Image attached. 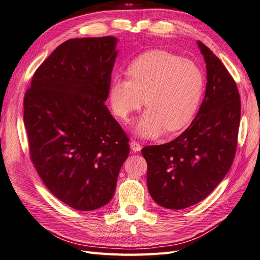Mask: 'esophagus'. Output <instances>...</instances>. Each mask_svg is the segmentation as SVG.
I'll list each match as a JSON object with an SVG mask.
<instances>
[{"label":"esophagus","mask_w":260,"mask_h":260,"mask_svg":"<svg viewBox=\"0 0 260 260\" xmlns=\"http://www.w3.org/2000/svg\"><path fill=\"white\" fill-rule=\"evenodd\" d=\"M130 148L132 149L133 152H140L141 148H142V146H141V144L139 142H137V141H131L130 142Z\"/></svg>","instance_id":"34e87169"}]
</instances>
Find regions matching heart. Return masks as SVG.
Masks as SVG:
<instances>
[{
	"instance_id": "heart-1",
	"label": "heart",
	"mask_w": 260,
	"mask_h": 260,
	"mask_svg": "<svg viewBox=\"0 0 260 260\" xmlns=\"http://www.w3.org/2000/svg\"><path fill=\"white\" fill-rule=\"evenodd\" d=\"M129 79L113 78L109 102L114 114L127 120L142 106L145 113L136 125L142 138L158 137L164 128L177 131L191 120L199 106L204 78L192 60L166 51H149L133 60Z\"/></svg>"
}]
</instances>
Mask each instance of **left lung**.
I'll return each instance as SVG.
<instances>
[{
	"instance_id": "left-lung-1",
	"label": "left lung",
	"mask_w": 260,
	"mask_h": 260,
	"mask_svg": "<svg viewBox=\"0 0 260 260\" xmlns=\"http://www.w3.org/2000/svg\"><path fill=\"white\" fill-rule=\"evenodd\" d=\"M198 45L207 70L198 115L177 139L142 148L148 192L168 209H183L207 198L229 171L237 151L241 118L237 83L205 44Z\"/></svg>"
}]
</instances>
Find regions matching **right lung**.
Segmentation results:
<instances>
[{"instance_id": "obj_1", "label": "right lung", "mask_w": 260, "mask_h": 260, "mask_svg": "<svg viewBox=\"0 0 260 260\" xmlns=\"http://www.w3.org/2000/svg\"><path fill=\"white\" fill-rule=\"evenodd\" d=\"M118 40L70 39L39 66L23 98L29 152L51 193L77 210L113 199L129 139L104 102Z\"/></svg>"}]
</instances>
